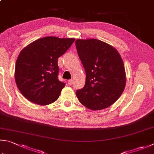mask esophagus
Returning a JSON list of instances; mask_svg holds the SVG:
<instances>
[{"label": "esophagus", "mask_w": 154, "mask_h": 154, "mask_svg": "<svg viewBox=\"0 0 154 154\" xmlns=\"http://www.w3.org/2000/svg\"><path fill=\"white\" fill-rule=\"evenodd\" d=\"M68 84L69 85H72V84H73V80H69L68 81Z\"/></svg>", "instance_id": "esophagus-1"}]
</instances>
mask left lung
Masks as SVG:
<instances>
[{"instance_id":"left-lung-1","label":"left lung","mask_w":154,"mask_h":154,"mask_svg":"<svg viewBox=\"0 0 154 154\" xmlns=\"http://www.w3.org/2000/svg\"><path fill=\"white\" fill-rule=\"evenodd\" d=\"M86 71V82L76 94L81 104L94 111L110 106L119 98L126 85L124 63L111 45L97 39L76 40Z\"/></svg>"}]
</instances>
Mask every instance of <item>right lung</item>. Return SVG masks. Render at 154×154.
Segmentation results:
<instances>
[{
    "instance_id": "add662e5",
    "label": "right lung",
    "mask_w": 154,
    "mask_h": 154,
    "mask_svg": "<svg viewBox=\"0 0 154 154\" xmlns=\"http://www.w3.org/2000/svg\"><path fill=\"white\" fill-rule=\"evenodd\" d=\"M74 41V38L45 37L31 43L20 52L14 79L27 99L39 105H48L58 98L66 85L57 78V60Z\"/></svg>"
}]
</instances>
